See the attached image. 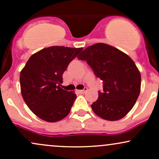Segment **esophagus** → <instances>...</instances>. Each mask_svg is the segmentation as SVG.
<instances>
[{
  "label": "esophagus",
  "instance_id": "1",
  "mask_svg": "<svg viewBox=\"0 0 159 159\" xmlns=\"http://www.w3.org/2000/svg\"><path fill=\"white\" fill-rule=\"evenodd\" d=\"M87 90H88V89H87V87H84V90H78V93H84L87 92Z\"/></svg>",
  "mask_w": 159,
  "mask_h": 159
}]
</instances>
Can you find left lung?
I'll use <instances>...</instances> for the list:
<instances>
[{"label":"left lung","mask_w":159,"mask_h":159,"mask_svg":"<svg viewBox=\"0 0 159 159\" xmlns=\"http://www.w3.org/2000/svg\"><path fill=\"white\" fill-rule=\"evenodd\" d=\"M78 58L87 61L103 82V92H98L91 105L93 112L109 121L124 117L134 107L141 85L140 71L132 58L105 43L88 46Z\"/></svg>","instance_id":"8db88e82"}]
</instances>
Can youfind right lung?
<instances>
[{"mask_svg":"<svg viewBox=\"0 0 159 159\" xmlns=\"http://www.w3.org/2000/svg\"><path fill=\"white\" fill-rule=\"evenodd\" d=\"M82 49L64 46L43 48L33 54L21 71V96L40 119L54 123L69 114L77 96L74 91L62 89L61 84L69 63Z\"/></svg>","mask_w":159,"mask_h":159,"instance_id":"right-lung-1","label":"right lung"}]
</instances>
